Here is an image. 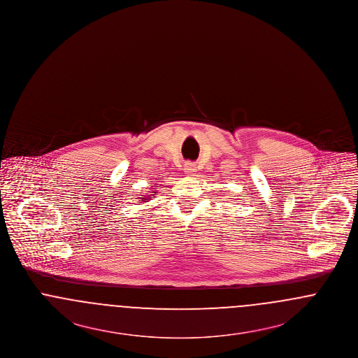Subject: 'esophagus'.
<instances>
[{
	"label": "esophagus",
	"instance_id": "34e87169",
	"mask_svg": "<svg viewBox=\"0 0 358 358\" xmlns=\"http://www.w3.org/2000/svg\"><path fill=\"white\" fill-rule=\"evenodd\" d=\"M184 171L187 173V174H193L194 171H196V164L194 162H185V165H184Z\"/></svg>",
	"mask_w": 358,
	"mask_h": 358
}]
</instances>
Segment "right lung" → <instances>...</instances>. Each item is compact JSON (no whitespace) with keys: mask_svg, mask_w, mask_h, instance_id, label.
<instances>
[{"mask_svg":"<svg viewBox=\"0 0 358 358\" xmlns=\"http://www.w3.org/2000/svg\"><path fill=\"white\" fill-rule=\"evenodd\" d=\"M142 201H143V200H142Z\"/></svg>","mask_w":358,"mask_h":358,"instance_id":"right-lung-1","label":"right lung"}]
</instances>
